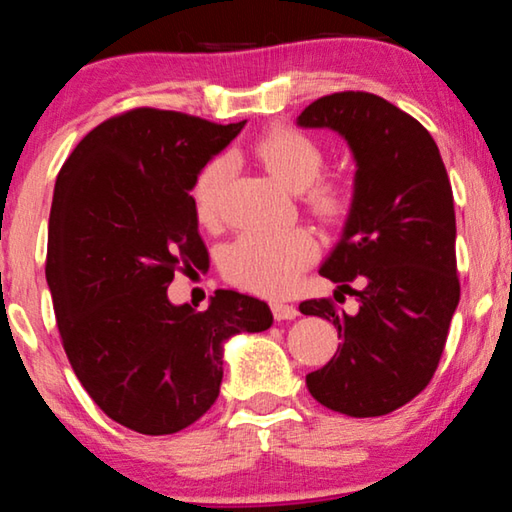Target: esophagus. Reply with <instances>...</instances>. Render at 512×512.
<instances>
[{
  "label": "esophagus",
  "mask_w": 512,
  "mask_h": 512,
  "mask_svg": "<svg viewBox=\"0 0 512 512\" xmlns=\"http://www.w3.org/2000/svg\"><path fill=\"white\" fill-rule=\"evenodd\" d=\"M272 317L277 321H291L298 317V307L296 305H286V303H272Z\"/></svg>",
  "instance_id": "1"
}]
</instances>
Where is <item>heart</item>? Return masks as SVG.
Instances as JSON below:
<instances>
[{"label": "heart", "instance_id": "heart-1", "mask_svg": "<svg viewBox=\"0 0 512 512\" xmlns=\"http://www.w3.org/2000/svg\"><path fill=\"white\" fill-rule=\"evenodd\" d=\"M254 158L272 179L303 200L317 219L338 223L349 212V191L340 181L319 179L326 156L319 142L296 128H272L251 144ZM228 160L212 158L200 167L191 184V205L200 223L212 226L219 219ZM317 244L303 228L286 233H242L221 256L228 282L261 296H284L296 286L300 272L314 261Z\"/></svg>", "mask_w": 512, "mask_h": 512}]
</instances>
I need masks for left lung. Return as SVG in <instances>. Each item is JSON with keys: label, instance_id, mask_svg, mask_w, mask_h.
Instances as JSON below:
<instances>
[{"label": "left lung", "instance_id": "8db88e82", "mask_svg": "<svg viewBox=\"0 0 512 512\" xmlns=\"http://www.w3.org/2000/svg\"><path fill=\"white\" fill-rule=\"evenodd\" d=\"M328 128L352 149L354 195L321 275L349 289L359 312L305 300L300 312L333 321L338 352L305 377L321 405L349 417L389 415L436 373L459 305L452 186L429 130L373 93L314 100L296 121ZM335 291V296H338Z\"/></svg>", "mask_w": 512, "mask_h": 512}]
</instances>
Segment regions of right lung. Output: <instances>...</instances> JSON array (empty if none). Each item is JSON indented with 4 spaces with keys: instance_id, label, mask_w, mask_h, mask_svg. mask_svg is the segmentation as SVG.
Instances as JSON below:
<instances>
[{
    "instance_id": "right-lung-1",
    "label": "right lung",
    "mask_w": 512,
    "mask_h": 512,
    "mask_svg": "<svg viewBox=\"0 0 512 512\" xmlns=\"http://www.w3.org/2000/svg\"><path fill=\"white\" fill-rule=\"evenodd\" d=\"M244 123L139 107L88 132L55 181L46 282L62 347L104 415L146 436L212 408L223 342L272 324L263 300L219 289L172 305L174 272L205 268L191 184Z\"/></svg>"
}]
</instances>
